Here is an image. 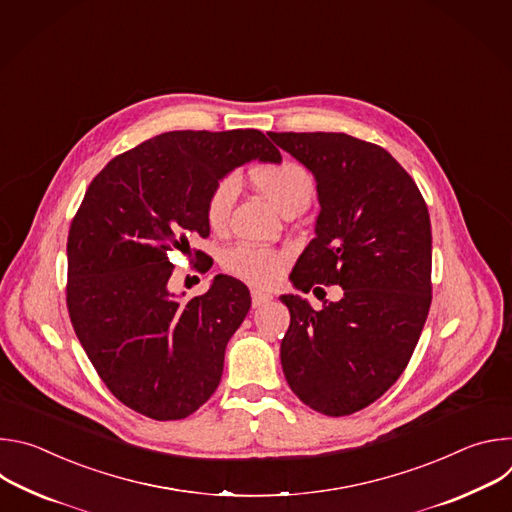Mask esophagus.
Wrapping results in <instances>:
<instances>
[{
    "instance_id": "34e87169",
    "label": "esophagus",
    "mask_w": 512,
    "mask_h": 512,
    "mask_svg": "<svg viewBox=\"0 0 512 512\" xmlns=\"http://www.w3.org/2000/svg\"><path fill=\"white\" fill-rule=\"evenodd\" d=\"M271 300H273V296L265 294V291H261V289H253L251 291V304H253V308H261V306L269 304Z\"/></svg>"
}]
</instances>
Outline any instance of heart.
I'll return each mask as SVG.
<instances>
[{
  "mask_svg": "<svg viewBox=\"0 0 512 512\" xmlns=\"http://www.w3.org/2000/svg\"><path fill=\"white\" fill-rule=\"evenodd\" d=\"M253 182L279 212L296 202H310L314 194L312 174L304 166L291 160H283L279 164L255 170ZM237 194L239 180L235 174L223 176L210 188L204 204V214L212 231H221L227 227ZM283 265L285 255L281 251L247 243L235 245L223 255V267L231 275L253 285H271L281 275Z\"/></svg>",
  "mask_w": 512,
  "mask_h": 512,
  "instance_id": "1",
  "label": "heart"
}]
</instances>
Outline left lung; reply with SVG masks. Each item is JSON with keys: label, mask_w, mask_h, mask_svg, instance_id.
<instances>
[{"label": "left lung", "mask_w": 512, "mask_h": 512, "mask_svg": "<svg viewBox=\"0 0 512 512\" xmlns=\"http://www.w3.org/2000/svg\"><path fill=\"white\" fill-rule=\"evenodd\" d=\"M316 178V239L289 279L302 291L340 285L314 310L281 296L289 328L283 375L308 407L330 417L369 407L401 377L431 304V225L413 178L381 145L346 133H267Z\"/></svg>", "instance_id": "8db88e82"}]
</instances>
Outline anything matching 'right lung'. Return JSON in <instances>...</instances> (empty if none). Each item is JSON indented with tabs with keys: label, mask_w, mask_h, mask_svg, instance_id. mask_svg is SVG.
Masks as SVG:
<instances>
[{
	"label": "right lung",
	"mask_w": 512,
	"mask_h": 512,
	"mask_svg": "<svg viewBox=\"0 0 512 512\" xmlns=\"http://www.w3.org/2000/svg\"><path fill=\"white\" fill-rule=\"evenodd\" d=\"M281 154L257 129L168 131L113 158L70 223L66 306L95 371L129 409L192 415L223 377L225 348L251 308L243 281L216 275L202 296L170 291L168 253L208 237L210 188Z\"/></svg>",
	"instance_id": "right-lung-1"
}]
</instances>
